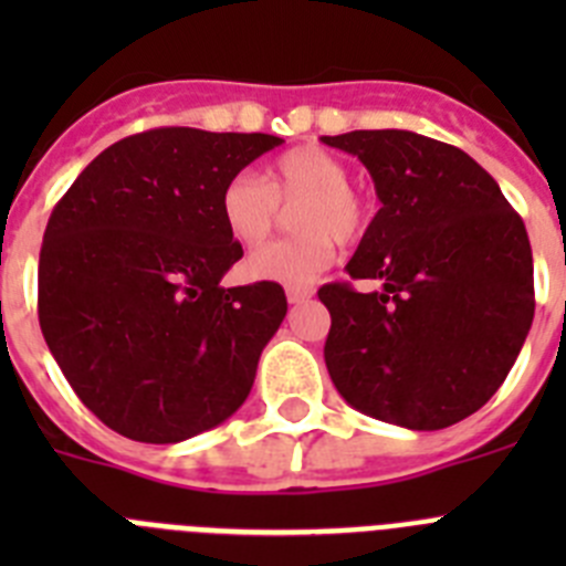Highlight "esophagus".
Segmentation results:
<instances>
[{"instance_id":"esophagus-1","label":"esophagus","mask_w":566,"mask_h":566,"mask_svg":"<svg viewBox=\"0 0 566 566\" xmlns=\"http://www.w3.org/2000/svg\"><path fill=\"white\" fill-rule=\"evenodd\" d=\"M312 294H314V289H308V286H289L286 289L289 303H294V306H297V303H306V300H312Z\"/></svg>"}]
</instances>
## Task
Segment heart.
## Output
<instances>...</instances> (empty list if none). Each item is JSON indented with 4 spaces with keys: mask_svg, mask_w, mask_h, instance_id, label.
I'll use <instances>...</instances> for the list:
<instances>
[{
    "mask_svg": "<svg viewBox=\"0 0 566 566\" xmlns=\"http://www.w3.org/2000/svg\"><path fill=\"white\" fill-rule=\"evenodd\" d=\"M352 172L337 155L319 147H294L274 158L260 178L232 175L221 189L218 212L229 238L260 247L272 234L280 203H297L294 229L303 234L258 249L243 272L252 280L306 286L337 260V240L352 243L365 232L368 212L352 187Z\"/></svg>",
    "mask_w": 566,
    "mask_h": 566,
    "instance_id": "obj_1",
    "label": "heart"
}]
</instances>
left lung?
Here are the masks:
<instances>
[{
    "label": "left lung",
    "instance_id": "1",
    "mask_svg": "<svg viewBox=\"0 0 566 566\" xmlns=\"http://www.w3.org/2000/svg\"><path fill=\"white\" fill-rule=\"evenodd\" d=\"M323 144L357 155L379 212L345 272L379 292L326 283V365L357 411L411 431L476 413L533 326L524 221L468 153L408 129H354Z\"/></svg>",
    "mask_w": 566,
    "mask_h": 566
}]
</instances>
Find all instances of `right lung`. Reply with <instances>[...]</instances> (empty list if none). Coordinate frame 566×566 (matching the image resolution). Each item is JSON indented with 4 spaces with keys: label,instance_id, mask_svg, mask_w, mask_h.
Listing matches in <instances>:
<instances>
[{
    "label": "right lung",
    "instance_id": "right-lung-1",
    "mask_svg": "<svg viewBox=\"0 0 566 566\" xmlns=\"http://www.w3.org/2000/svg\"><path fill=\"white\" fill-rule=\"evenodd\" d=\"M283 138L158 127L104 149L64 192L39 254V326L107 428L169 444L232 417L286 317L272 280L223 289L243 258L223 184Z\"/></svg>",
    "mask_w": 566,
    "mask_h": 566
}]
</instances>
